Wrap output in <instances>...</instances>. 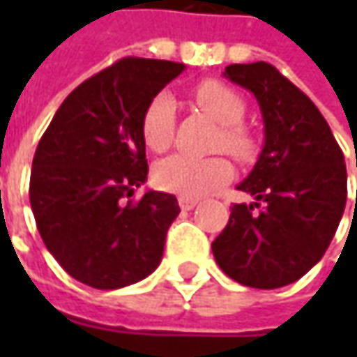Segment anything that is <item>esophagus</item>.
Returning a JSON list of instances; mask_svg holds the SVG:
<instances>
[{
    "instance_id": "1",
    "label": "esophagus",
    "mask_w": 357,
    "mask_h": 357,
    "mask_svg": "<svg viewBox=\"0 0 357 357\" xmlns=\"http://www.w3.org/2000/svg\"><path fill=\"white\" fill-rule=\"evenodd\" d=\"M178 204H181L183 211H192L199 204V200L190 199V197H178Z\"/></svg>"
}]
</instances>
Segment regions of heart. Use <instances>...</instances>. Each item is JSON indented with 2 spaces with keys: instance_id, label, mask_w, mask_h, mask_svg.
Instances as JSON below:
<instances>
[{
  "instance_id": "b5f03b06",
  "label": "heart",
  "mask_w": 357,
  "mask_h": 357,
  "mask_svg": "<svg viewBox=\"0 0 357 357\" xmlns=\"http://www.w3.org/2000/svg\"><path fill=\"white\" fill-rule=\"evenodd\" d=\"M195 101L222 125V141L230 155L236 158H248L254 153V141L250 132L240 125L244 117V101L238 93L220 81H202L195 91ZM174 113L176 103L171 93L155 95L141 119V132L146 146L155 153L167 151L174 141ZM234 169L225 157H192L176 153L162 158L155 167V183L162 190L176 192L181 197L199 199L218 186L227 185L232 178Z\"/></svg>"
}]
</instances>
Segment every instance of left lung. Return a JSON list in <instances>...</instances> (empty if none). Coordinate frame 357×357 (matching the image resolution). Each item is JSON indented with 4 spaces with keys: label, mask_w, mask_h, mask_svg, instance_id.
<instances>
[{
    "label": "left lung",
    "mask_w": 357,
    "mask_h": 357,
    "mask_svg": "<svg viewBox=\"0 0 357 357\" xmlns=\"http://www.w3.org/2000/svg\"><path fill=\"white\" fill-rule=\"evenodd\" d=\"M222 75L256 97L264 146L236 186L254 202L232 206L214 260L238 284L282 288L316 266L336 234L348 197L344 153L318 107L274 65L234 63Z\"/></svg>",
    "instance_id": "left-lung-1"
}]
</instances>
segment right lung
<instances>
[{
	"label": "right lung",
	"mask_w": 357,
	"mask_h": 357,
	"mask_svg": "<svg viewBox=\"0 0 357 357\" xmlns=\"http://www.w3.org/2000/svg\"><path fill=\"white\" fill-rule=\"evenodd\" d=\"M186 67L127 57L83 81L37 144L29 200L47 250L75 280L97 290L141 282L162 260L181 208L174 195L146 190L141 119L149 101Z\"/></svg>",
	"instance_id": "add662e5"
}]
</instances>
